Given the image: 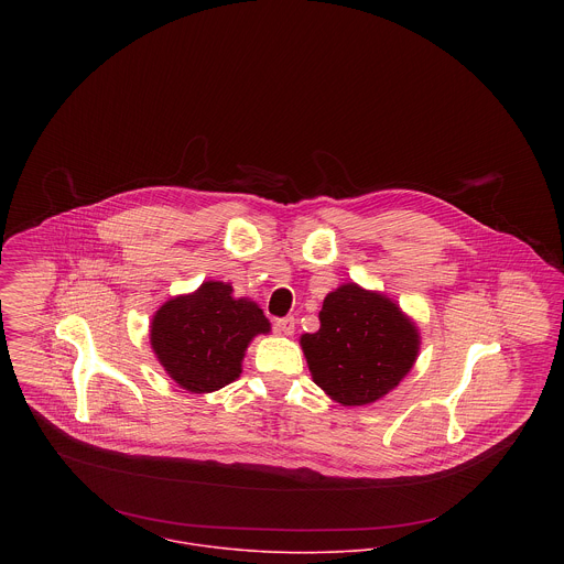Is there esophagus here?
I'll return each instance as SVG.
<instances>
[{
    "label": "esophagus",
    "mask_w": 564,
    "mask_h": 564,
    "mask_svg": "<svg viewBox=\"0 0 564 564\" xmlns=\"http://www.w3.org/2000/svg\"><path fill=\"white\" fill-rule=\"evenodd\" d=\"M273 325H275V329H278V332H282V334H286V336H289V334H293V332H295V317H291V315H289V317L275 319Z\"/></svg>",
    "instance_id": "esophagus-1"
}]
</instances>
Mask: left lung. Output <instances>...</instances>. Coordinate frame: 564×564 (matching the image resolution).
I'll use <instances>...</instances> for the list:
<instances>
[{
	"label": "left lung",
	"instance_id": "obj_1",
	"mask_svg": "<svg viewBox=\"0 0 564 564\" xmlns=\"http://www.w3.org/2000/svg\"><path fill=\"white\" fill-rule=\"evenodd\" d=\"M322 327L302 336L315 384L343 405H365L393 391L412 369L419 334L384 295L343 284L323 300Z\"/></svg>",
	"mask_w": 564,
	"mask_h": 564
}]
</instances>
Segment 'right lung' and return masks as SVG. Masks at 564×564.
Returning a JSON list of instances; mask_svg holds the SVG:
<instances>
[{
  "instance_id": "1",
  "label": "right lung",
  "mask_w": 564,
  "mask_h": 564,
  "mask_svg": "<svg viewBox=\"0 0 564 564\" xmlns=\"http://www.w3.org/2000/svg\"><path fill=\"white\" fill-rule=\"evenodd\" d=\"M269 322L232 286L204 282L193 295L166 302L152 322V347L164 371L191 393H213L235 382L249 340Z\"/></svg>"
}]
</instances>
